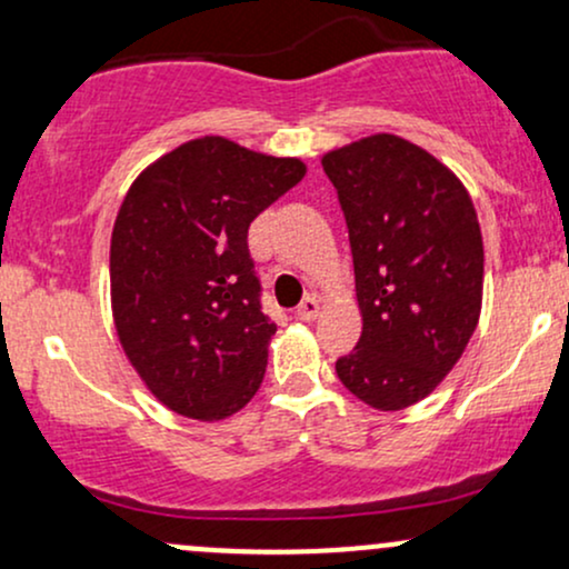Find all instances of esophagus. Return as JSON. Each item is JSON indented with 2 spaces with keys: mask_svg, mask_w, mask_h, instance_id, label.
<instances>
[{
  "mask_svg": "<svg viewBox=\"0 0 569 569\" xmlns=\"http://www.w3.org/2000/svg\"><path fill=\"white\" fill-rule=\"evenodd\" d=\"M318 312H321V302H318L316 297H305L302 302H299L297 310H293V316H297L299 321L310 323V321H316Z\"/></svg>",
  "mask_w": 569,
  "mask_h": 569,
  "instance_id": "esophagus-1",
  "label": "esophagus"
}]
</instances>
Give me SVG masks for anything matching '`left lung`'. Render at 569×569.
Wrapping results in <instances>:
<instances>
[{"label":"left lung","mask_w":569,"mask_h":569,"mask_svg":"<svg viewBox=\"0 0 569 569\" xmlns=\"http://www.w3.org/2000/svg\"><path fill=\"white\" fill-rule=\"evenodd\" d=\"M321 162L348 221L363 316L337 377L369 407H411L452 371L479 323L485 246L471 194L433 154L390 133Z\"/></svg>","instance_id":"1"}]
</instances>
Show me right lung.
Listing matches in <instances>:
<instances>
[{
	"instance_id": "add662e5",
	"label": "right lung",
	"mask_w": 569,
	"mask_h": 569,
	"mask_svg": "<svg viewBox=\"0 0 569 569\" xmlns=\"http://www.w3.org/2000/svg\"><path fill=\"white\" fill-rule=\"evenodd\" d=\"M302 176L305 162L206 136L128 189L109 257L114 326L168 409L224 420L262 385L278 326L262 310L248 227Z\"/></svg>"
}]
</instances>
